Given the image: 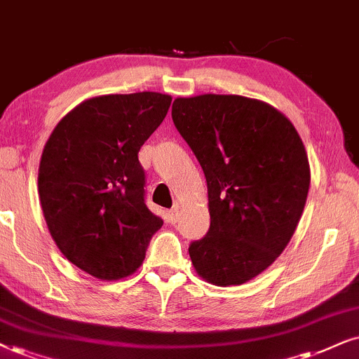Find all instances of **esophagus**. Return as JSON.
I'll use <instances>...</instances> for the list:
<instances>
[{
    "instance_id": "esophagus-1",
    "label": "esophagus",
    "mask_w": 359,
    "mask_h": 359,
    "mask_svg": "<svg viewBox=\"0 0 359 359\" xmlns=\"http://www.w3.org/2000/svg\"><path fill=\"white\" fill-rule=\"evenodd\" d=\"M178 213H180V206H178V205L172 206L171 210L168 211V213H166V216H168V221H170L171 224H172V223H176V221H178Z\"/></svg>"
}]
</instances>
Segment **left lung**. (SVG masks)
<instances>
[{
	"instance_id": "1",
	"label": "left lung",
	"mask_w": 359,
	"mask_h": 359,
	"mask_svg": "<svg viewBox=\"0 0 359 359\" xmlns=\"http://www.w3.org/2000/svg\"><path fill=\"white\" fill-rule=\"evenodd\" d=\"M176 130L208 183L210 229L189 246L203 280L236 286L283 253L306 205L309 161L293 123L264 101L238 95L176 98Z\"/></svg>"
}]
</instances>
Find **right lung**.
Listing matches in <instances>:
<instances>
[{
    "label": "right lung",
    "instance_id": "right-lung-1",
    "mask_svg": "<svg viewBox=\"0 0 359 359\" xmlns=\"http://www.w3.org/2000/svg\"><path fill=\"white\" fill-rule=\"evenodd\" d=\"M170 95L154 91L85 100L44 144L38 193L65 258L103 281L133 274L163 219L144 205L138 151L161 125Z\"/></svg>",
    "mask_w": 359,
    "mask_h": 359
}]
</instances>
